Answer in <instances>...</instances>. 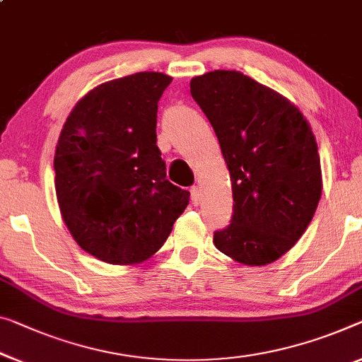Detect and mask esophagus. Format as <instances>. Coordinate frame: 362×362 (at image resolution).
I'll use <instances>...</instances> for the list:
<instances>
[{
	"mask_svg": "<svg viewBox=\"0 0 362 362\" xmlns=\"http://www.w3.org/2000/svg\"><path fill=\"white\" fill-rule=\"evenodd\" d=\"M191 200L194 205H199L200 200H202V194H200V187L199 186H192L191 189Z\"/></svg>",
	"mask_w": 362,
	"mask_h": 362,
	"instance_id": "esophagus-1",
	"label": "esophagus"
}]
</instances>
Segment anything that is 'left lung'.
Wrapping results in <instances>:
<instances>
[{"label":"left lung","mask_w":362,"mask_h":362,"mask_svg":"<svg viewBox=\"0 0 362 362\" xmlns=\"http://www.w3.org/2000/svg\"><path fill=\"white\" fill-rule=\"evenodd\" d=\"M191 95L218 137L235 200L231 223L214 233V244L239 264H272L303 236L319 205L313 129L290 100L239 71L192 77Z\"/></svg>","instance_id":"obj_1"}]
</instances>
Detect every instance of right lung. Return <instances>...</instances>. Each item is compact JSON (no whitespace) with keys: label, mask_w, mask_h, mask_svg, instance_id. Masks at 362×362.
Segmentation results:
<instances>
[{"label":"right lung","mask_w":362,"mask_h":362,"mask_svg":"<svg viewBox=\"0 0 362 362\" xmlns=\"http://www.w3.org/2000/svg\"><path fill=\"white\" fill-rule=\"evenodd\" d=\"M171 77L136 72L81 98L54 152L59 212L74 241L98 260L131 265L163 246L189 191L166 180L157 147L158 100Z\"/></svg>","instance_id":"obj_1"}]
</instances>
